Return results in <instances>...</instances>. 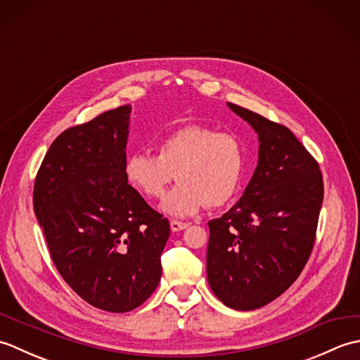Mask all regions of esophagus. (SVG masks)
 Segmentation results:
<instances>
[{
  "instance_id": "esophagus-1",
  "label": "esophagus",
  "mask_w": 360,
  "mask_h": 360,
  "mask_svg": "<svg viewBox=\"0 0 360 360\" xmlns=\"http://www.w3.org/2000/svg\"><path fill=\"white\" fill-rule=\"evenodd\" d=\"M170 227L173 232H179V231H184V229L188 227L187 223H182V221H176V219H172L170 221Z\"/></svg>"
}]
</instances>
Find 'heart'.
<instances>
[{"instance_id":"b5f03b06","label":"heart","mask_w":360,"mask_h":360,"mask_svg":"<svg viewBox=\"0 0 360 360\" xmlns=\"http://www.w3.org/2000/svg\"><path fill=\"white\" fill-rule=\"evenodd\" d=\"M244 167L243 142L207 125H184L162 137L156 156L134 153L125 160L128 184L147 200L162 198L172 181L179 186L165 196L162 210L190 217L204 205L219 207L235 196Z\"/></svg>"}]
</instances>
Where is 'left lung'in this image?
<instances>
[{
	"label": "left lung",
	"mask_w": 360,
	"mask_h": 360,
	"mask_svg": "<svg viewBox=\"0 0 360 360\" xmlns=\"http://www.w3.org/2000/svg\"><path fill=\"white\" fill-rule=\"evenodd\" d=\"M258 134V165L240 201L209 221V285L226 307L252 311L292 285L314 248L323 179L289 128L227 103Z\"/></svg>",
	"instance_id": "8db88e82"
}]
</instances>
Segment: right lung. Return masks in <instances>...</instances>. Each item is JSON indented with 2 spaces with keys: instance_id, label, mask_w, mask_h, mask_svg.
Returning <instances> with one entry per match:
<instances>
[{
  "instance_id": "obj_1",
  "label": "right lung",
  "mask_w": 360,
  "mask_h": 360,
  "mask_svg": "<svg viewBox=\"0 0 360 360\" xmlns=\"http://www.w3.org/2000/svg\"><path fill=\"white\" fill-rule=\"evenodd\" d=\"M131 105L68 128L37 173L34 212L63 280L93 307L128 312L162 274L170 224L128 184Z\"/></svg>"
}]
</instances>
